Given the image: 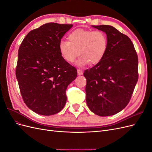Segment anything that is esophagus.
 Returning a JSON list of instances; mask_svg holds the SVG:
<instances>
[{"mask_svg": "<svg viewBox=\"0 0 152 152\" xmlns=\"http://www.w3.org/2000/svg\"><path fill=\"white\" fill-rule=\"evenodd\" d=\"M77 74H78V75H82V74H83V71H82V70H80V69H78Z\"/></svg>", "mask_w": 152, "mask_h": 152, "instance_id": "1", "label": "esophagus"}]
</instances>
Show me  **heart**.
<instances>
[{
  "instance_id": "b5f03b06",
  "label": "heart",
  "mask_w": 152,
  "mask_h": 152,
  "mask_svg": "<svg viewBox=\"0 0 152 152\" xmlns=\"http://www.w3.org/2000/svg\"><path fill=\"white\" fill-rule=\"evenodd\" d=\"M68 41L61 40L58 49L62 58L72 63L80 56L77 65L83 66L87 64L97 65L102 61L108 49V38L99 30L76 29L68 36Z\"/></svg>"
}]
</instances>
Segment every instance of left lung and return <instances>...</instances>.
Here are the masks:
<instances>
[{
  "mask_svg": "<svg viewBox=\"0 0 152 152\" xmlns=\"http://www.w3.org/2000/svg\"><path fill=\"white\" fill-rule=\"evenodd\" d=\"M92 26L107 34L108 49L102 61L84 73L86 103L94 113L110 116L129 102L138 79V58L127 35L110 25Z\"/></svg>",
  "mask_w": 152,
  "mask_h": 152,
  "instance_id": "obj_1",
  "label": "left lung"
}]
</instances>
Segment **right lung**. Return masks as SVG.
<instances>
[{
	"label": "right lung",
	"mask_w": 152,
	"mask_h": 152,
	"mask_svg": "<svg viewBox=\"0 0 152 152\" xmlns=\"http://www.w3.org/2000/svg\"><path fill=\"white\" fill-rule=\"evenodd\" d=\"M73 25L48 23L30 31L18 50L16 76L25 103L32 111L52 115L64 108L65 91L77 72L62 58L58 45Z\"/></svg>",
	"instance_id": "right-lung-1"
}]
</instances>
